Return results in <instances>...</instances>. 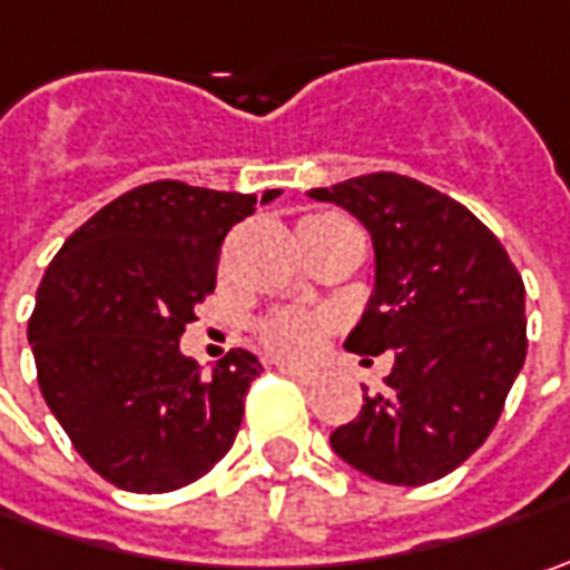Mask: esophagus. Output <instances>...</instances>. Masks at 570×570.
Listing matches in <instances>:
<instances>
[{"label":"esophagus","mask_w":570,"mask_h":570,"mask_svg":"<svg viewBox=\"0 0 570 570\" xmlns=\"http://www.w3.org/2000/svg\"><path fill=\"white\" fill-rule=\"evenodd\" d=\"M284 376H289V380H296V383H303V385H312L315 380H318V373L315 370H303V366H289V363H281L277 366Z\"/></svg>","instance_id":"1"}]
</instances>
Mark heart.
I'll list each match as a JSON object with an SVG mask.
<instances>
[{"instance_id": "heart-1", "label": "heart", "mask_w": 570, "mask_h": 570, "mask_svg": "<svg viewBox=\"0 0 570 570\" xmlns=\"http://www.w3.org/2000/svg\"><path fill=\"white\" fill-rule=\"evenodd\" d=\"M337 216H312L306 223H322ZM334 328L332 312H274L258 325L261 344L286 360H309L318 354L325 334Z\"/></svg>"}]
</instances>
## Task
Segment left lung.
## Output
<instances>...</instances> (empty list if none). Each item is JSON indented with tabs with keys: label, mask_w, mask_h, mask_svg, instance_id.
<instances>
[{
	"label": "left lung",
	"mask_w": 570,
	"mask_h": 570,
	"mask_svg": "<svg viewBox=\"0 0 570 570\" xmlns=\"http://www.w3.org/2000/svg\"><path fill=\"white\" fill-rule=\"evenodd\" d=\"M309 197L354 213L376 248L347 351H395L383 392L332 433L334 453L376 482H436L494 431L527 360L523 277L475 213L414 178L373 171Z\"/></svg>",
	"instance_id": "1"
}]
</instances>
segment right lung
I'll return each instance as SVG.
<instances>
[{"instance_id":"obj_1","label":"right lung","mask_w":570,"mask_h":570,"mask_svg":"<svg viewBox=\"0 0 570 570\" xmlns=\"http://www.w3.org/2000/svg\"><path fill=\"white\" fill-rule=\"evenodd\" d=\"M277 194L139 185L50 261L28 318L40 395L105 482L165 494L229 453L258 357L236 347L204 373L178 341L216 289L229 229Z\"/></svg>"}]
</instances>
